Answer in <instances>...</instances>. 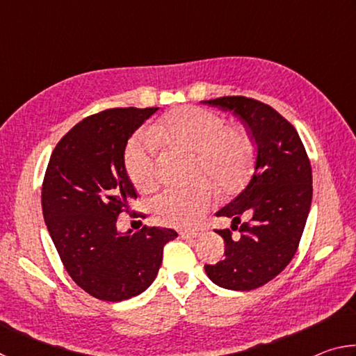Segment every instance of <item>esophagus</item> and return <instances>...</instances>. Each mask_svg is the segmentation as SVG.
Listing matches in <instances>:
<instances>
[{"label":"esophagus","instance_id":"34e87169","mask_svg":"<svg viewBox=\"0 0 356 356\" xmlns=\"http://www.w3.org/2000/svg\"><path fill=\"white\" fill-rule=\"evenodd\" d=\"M200 236H201V232H197V231H182L180 232V237L182 238H196Z\"/></svg>","mask_w":356,"mask_h":356}]
</instances>
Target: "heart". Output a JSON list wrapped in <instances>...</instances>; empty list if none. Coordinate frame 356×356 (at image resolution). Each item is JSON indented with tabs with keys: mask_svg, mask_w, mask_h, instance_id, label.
<instances>
[{
	"mask_svg": "<svg viewBox=\"0 0 356 356\" xmlns=\"http://www.w3.org/2000/svg\"><path fill=\"white\" fill-rule=\"evenodd\" d=\"M156 140L195 154L193 174L206 177L220 191L236 190L248 176L252 160L248 135L240 129L226 127L218 114L185 106L161 119L152 129V135L140 131L130 140L124 163L138 190L152 188L155 182ZM207 180L160 190L150 200L155 220L172 227L195 226L212 202V186Z\"/></svg>",
	"mask_w": 356,
	"mask_h": 356,
	"instance_id": "1",
	"label": "heart"
}]
</instances>
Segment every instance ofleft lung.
I'll list each match as a JSON object with an SVG mask.
<instances>
[{
  "mask_svg": "<svg viewBox=\"0 0 356 356\" xmlns=\"http://www.w3.org/2000/svg\"><path fill=\"white\" fill-rule=\"evenodd\" d=\"M243 120L256 144V161L243 190L216 212L239 216L241 237L216 231L225 238V259L206 265L216 286L229 291H252L278 276L292 261L308 220L312 201V171L303 143L291 122L270 105L242 95L204 100Z\"/></svg>",
  "mask_w": 356,
  "mask_h": 356,
  "instance_id": "1",
  "label": "left lung"
}]
</instances>
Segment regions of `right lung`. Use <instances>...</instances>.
<instances>
[{
  "label": "right lung",
  "instance_id": "obj_1",
  "mask_svg": "<svg viewBox=\"0 0 356 356\" xmlns=\"http://www.w3.org/2000/svg\"><path fill=\"white\" fill-rule=\"evenodd\" d=\"M159 108H113L78 122L56 144L42 185V212L65 270L83 291L122 301L152 284L163 246L177 237L168 227L119 232L136 191L125 170L131 135Z\"/></svg>",
  "mask_w": 356,
  "mask_h": 356
}]
</instances>
